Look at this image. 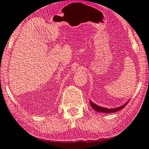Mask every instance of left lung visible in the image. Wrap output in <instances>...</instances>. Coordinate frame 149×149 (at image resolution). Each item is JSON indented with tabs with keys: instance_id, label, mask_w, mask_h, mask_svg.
Instances as JSON below:
<instances>
[{
	"instance_id": "8db88e82",
	"label": "left lung",
	"mask_w": 149,
	"mask_h": 149,
	"mask_svg": "<svg viewBox=\"0 0 149 149\" xmlns=\"http://www.w3.org/2000/svg\"><path fill=\"white\" fill-rule=\"evenodd\" d=\"M129 101L130 100L127 101V102L125 104H124L123 105H121L120 107H116L114 109H108V108H105V107H103L99 106L97 105H96V104H95L93 102H92L91 100H90V103L91 106H92V107L97 112H100V113H115V112L118 111L123 108H124L125 106H126V105L128 103Z\"/></svg>"
}]
</instances>
